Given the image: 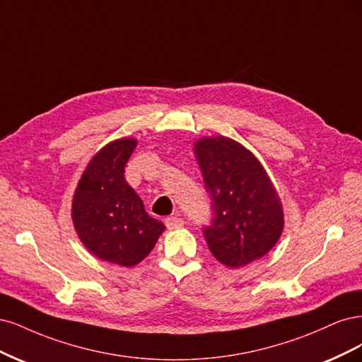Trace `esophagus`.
<instances>
[{"label": "esophagus", "instance_id": "1", "mask_svg": "<svg viewBox=\"0 0 362 362\" xmlns=\"http://www.w3.org/2000/svg\"><path fill=\"white\" fill-rule=\"evenodd\" d=\"M183 224H185L183 219L179 218V216H168V218L165 219V226H167L170 230L179 228V227H182Z\"/></svg>", "mask_w": 362, "mask_h": 362}]
</instances>
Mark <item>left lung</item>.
Wrapping results in <instances>:
<instances>
[{"label": "left lung", "instance_id": "left-lung-1", "mask_svg": "<svg viewBox=\"0 0 362 362\" xmlns=\"http://www.w3.org/2000/svg\"><path fill=\"white\" fill-rule=\"evenodd\" d=\"M194 150L211 198L214 218L203 235L214 257L227 267L263 257L281 236L284 218L262 164L226 136L203 138Z\"/></svg>", "mask_w": 362, "mask_h": 362}]
</instances>
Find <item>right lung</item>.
<instances>
[{
    "label": "right lung",
    "mask_w": 362,
    "mask_h": 362,
    "mask_svg": "<svg viewBox=\"0 0 362 362\" xmlns=\"http://www.w3.org/2000/svg\"><path fill=\"white\" fill-rule=\"evenodd\" d=\"M136 141L122 138L90 160L74 197L72 218L78 236L96 257L131 267L153 250L165 230L148 216L143 200L127 185L124 167Z\"/></svg>",
    "instance_id": "add662e5"
}]
</instances>
